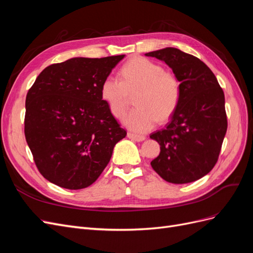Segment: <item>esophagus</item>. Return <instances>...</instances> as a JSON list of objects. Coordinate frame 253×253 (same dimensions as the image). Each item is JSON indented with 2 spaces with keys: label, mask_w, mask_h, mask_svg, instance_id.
I'll return each instance as SVG.
<instances>
[{
  "label": "esophagus",
  "mask_w": 253,
  "mask_h": 253,
  "mask_svg": "<svg viewBox=\"0 0 253 253\" xmlns=\"http://www.w3.org/2000/svg\"><path fill=\"white\" fill-rule=\"evenodd\" d=\"M127 137H128L129 139L135 140V141H142V140L145 139V136L138 135V134H134V133H131V132L127 133Z\"/></svg>",
  "instance_id": "34e87169"
}]
</instances>
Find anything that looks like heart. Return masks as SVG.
<instances>
[{
	"label": "heart",
	"mask_w": 253,
	"mask_h": 253,
	"mask_svg": "<svg viewBox=\"0 0 253 253\" xmlns=\"http://www.w3.org/2000/svg\"><path fill=\"white\" fill-rule=\"evenodd\" d=\"M102 100L113 116L125 115L132 97L137 108L124 117V124L136 132H145L158 120L165 122L177 109L181 84L177 76L143 57H133L122 65L120 79L105 78L101 84Z\"/></svg>",
	"instance_id": "obj_1"
}]
</instances>
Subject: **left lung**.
I'll return each mask as SVG.
<instances>
[{"label": "left lung", "mask_w": 253, "mask_h": 253, "mask_svg": "<svg viewBox=\"0 0 253 253\" xmlns=\"http://www.w3.org/2000/svg\"><path fill=\"white\" fill-rule=\"evenodd\" d=\"M145 56L165 61L181 84L180 101L171 120L150 135L160 144L151 166L168 182L195 181L217 163L227 132L223 88L210 68L190 53L167 47Z\"/></svg>", "instance_id": "8db88e82"}]
</instances>
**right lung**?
Here are the masks:
<instances>
[{"instance_id": "obj_1", "label": "right lung", "mask_w": 253, "mask_h": 253, "mask_svg": "<svg viewBox=\"0 0 253 253\" xmlns=\"http://www.w3.org/2000/svg\"><path fill=\"white\" fill-rule=\"evenodd\" d=\"M125 55L73 58L47 66L29 88L24 133L44 178L70 189L95 182L126 136L102 100L105 78Z\"/></svg>"}]
</instances>
